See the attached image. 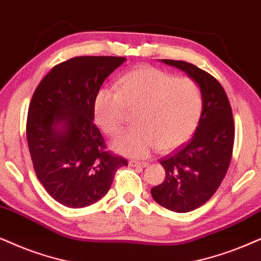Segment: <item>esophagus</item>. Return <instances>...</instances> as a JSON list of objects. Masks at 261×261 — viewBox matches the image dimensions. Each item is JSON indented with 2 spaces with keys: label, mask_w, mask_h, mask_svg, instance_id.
I'll use <instances>...</instances> for the list:
<instances>
[{
  "label": "esophagus",
  "mask_w": 261,
  "mask_h": 261,
  "mask_svg": "<svg viewBox=\"0 0 261 261\" xmlns=\"http://www.w3.org/2000/svg\"><path fill=\"white\" fill-rule=\"evenodd\" d=\"M130 165L134 167H147L149 163H146V161H130Z\"/></svg>",
  "instance_id": "obj_1"
}]
</instances>
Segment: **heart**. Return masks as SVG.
<instances>
[{"label":"heart","instance_id":"obj_1","mask_svg":"<svg viewBox=\"0 0 261 261\" xmlns=\"http://www.w3.org/2000/svg\"><path fill=\"white\" fill-rule=\"evenodd\" d=\"M202 107V90L195 79L141 66L120 79L118 92H98L94 115L102 131L113 136L123 128L127 112L136 113L137 128L115 138L113 148L127 156L144 158L156 148L170 151L189 140Z\"/></svg>","mask_w":261,"mask_h":261}]
</instances>
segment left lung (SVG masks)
<instances>
[{"instance_id": "obj_1", "label": "left lung", "mask_w": 261, "mask_h": 261, "mask_svg": "<svg viewBox=\"0 0 261 261\" xmlns=\"http://www.w3.org/2000/svg\"><path fill=\"white\" fill-rule=\"evenodd\" d=\"M163 62L195 79L203 95L195 134L188 143L160 160L166 176L163 183L150 189L160 206L186 213L206 203L223 182L232 156L235 124L226 92L213 75L186 61L164 59Z\"/></svg>"}]
</instances>
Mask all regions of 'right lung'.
Returning <instances> with one entry per match:
<instances>
[{
    "instance_id": "right-lung-1",
    "label": "right lung",
    "mask_w": 261,
    "mask_h": 261,
    "mask_svg": "<svg viewBox=\"0 0 261 261\" xmlns=\"http://www.w3.org/2000/svg\"><path fill=\"white\" fill-rule=\"evenodd\" d=\"M123 57H77L61 62L38 84L28 112L26 138L38 180L53 199L82 208L102 199L125 158L107 149L94 124L102 83Z\"/></svg>"
}]
</instances>
